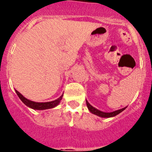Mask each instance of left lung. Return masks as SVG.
Here are the masks:
<instances>
[{"label":"left lung","instance_id":"left-lung-1","mask_svg":"<svg viewBox=\"0 0 152 152\" xmlns=\"http://www.w3.org/2000/svg\"><path fill=\"white\" fill-rule=\"evenodd\" d=\"M86 103H87V107H88L90 112L92 113L93 114H95V115H96V116H100V117H103V118H110V117H113V116H116V115H118V114L120 113L121 112H123V111L124 110H126V107H124V108L120 109V110H116V111H113V112L105 113V112H103V111L99 110H97V109L92 107V106L88 103L87 100H86Z\"/></svg>","mask_w":152,"mask_h":152}]
</instances>
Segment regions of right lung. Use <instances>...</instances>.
<instances>
[{
	"instance_id": "right-lung-1",
	"label": "right lung",
	"mask_w": 152,
	"mask_h": 152,
	"mask_svg": "<svg viewBox=\"0 0 152 152\" xmlns=\"http://www.w3.org/2000/svg\"><path fill=\"white\" fill-rule=\"evenodd\" d=\"M16 93H17V96H19V98L20 99L21 101L25 104V105L27 106L29 108H32L33 110H47V109H51L53 108V107H56L57 105H58V103H60V101L62 99L63 94L60 96L59 98H58L57 100H53V101L50 102H45V103H38V102H34L32 101V100H29L28 99H26V97H24L20 93L18 92L17 90H15Z\"/></svg>"
}]
</instances>
